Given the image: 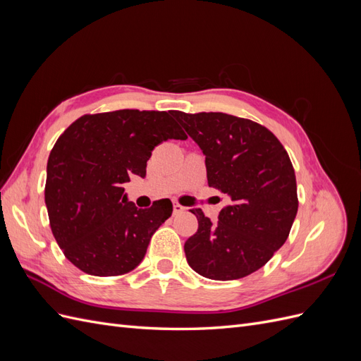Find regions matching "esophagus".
<instances>
[{"label": "esophagus", "mask_w": 361, "mask_h": 361, "mask_svg": "<svg viewBox=\"0 0 361 361\" xmlns=\"http://www.w3.org/2000/svg\"><path fill=\"white\" fill-rule=\"evenodd\" d=\"M185 211V206H182L180 203H178L176 200L173 202V214H180Z\"/></svg>", "instance_id": "obj_1"}]
</instances>
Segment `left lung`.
I'll return each mask as SVG.
<instances>
[{
	"label": "left lung",
	"mask_w": 361,
	"mask_h": 361,
	"mask_svg": "<svg viewBox=\"0 0 361 361\" xmlns=\"http://www.w3.org/2000/svg\"><path fill=\"white\" fill-rule=\"evenodd\" d=\"M171 114L202 149L209 187L231 199L216 223L191 209L199 228L183 247L188 265L211 280L250 276L286 243L298 211L288 152L271 130L248 118Z\"/></svg>",
	"instance_id": "1"
}]
</instances>
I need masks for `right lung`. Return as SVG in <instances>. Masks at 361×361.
<instances>
[{
  "label": "right lung",
  "instance_id": "obj_1",
  "mask_svg": "<svg viewBox=\"0 0 361 361\" xmlns=\"http://www.w3.org/2000/svg\"><path fill=\"white\" fill-rule=\"evenodd\" d=\"M169 138H187L170 113L118 110L80 117L52 147L45 185L51 231L85 274L113 277L137 268L171 215L169 199L138 209L122 188L133 174L146 176L152 150Z\"/></svg>",
  "mask_w": 361,
  "mask_h": 361
}]
</instances>
